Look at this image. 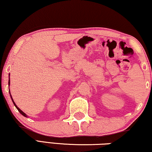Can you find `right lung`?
Returning a JSON list of instances; mask_svg holds the SVG:
<instances>
[{
	"label": "right lung",
	"instance_id": "right-lung-1",
	"mask_svg": "<svg viewBox=\"0 0 152 152\" xmlns=\"http://www.w3.org/2000/svg\"><path fill=\"white\" fill-rule=\"evenodd\" d=\"M9 76H10V74H9ZM9 86H10V78H9ZM9 92L10 96H11V100H12V102H13V104H14V105H15V107H16V108H17V109L18 110H19V113H20V114H21L22 115H23V116H24V117H27V115L26 114H25V113H23V111H22V110H20V109H19V107H18L17 106V105H16V104H15V102H14V101H13V99H12V96H11V92H10V90H9Z\"/></svg>",
	"mask_w": 152,
	"mask_h": 152
}]
</instances>
